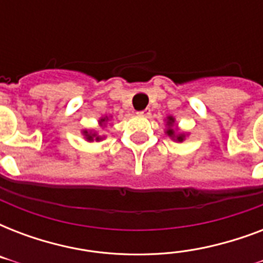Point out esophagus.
Listing matches in <instances>:
<instances>
[{
	"mask_svg": "<svg viewBox=\"0 0 263 263\" xmlns=\"http://www.w3.org/2000/svg\"><path fill=\"white\" fill-rule=\"evenodd\" d=\"M138 115L142 116V117H148L150 116V109H144V110L138 111Z\"/></svg>",
	"mask_w": 263,
	"mask_h": 263,
	"instance_id": "34e87169",
	"label": "esophagus"
}]
</instances>
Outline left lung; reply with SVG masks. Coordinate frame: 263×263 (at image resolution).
Masks as SVG:
<instances>
[{
    "mask_svg": "<svg viewBox=\"0 0 263 263\" xmlns=\"http://www.w3.org/2000/svg\"><path fill=\"white\" fill-rule=\"evenodd\" d=\"M173 124H175V119H173L172 116H169L168 121H166V125H168V128H166L165 134H166L169 138H172L173 140H176V142H183V140L185 139V134L176 131V128H173Z\"/></svg>",
    "mask_w": 263,
    "mask_h": 263,
    "instance_id": "1",
    "label": "left lung"
}]
</instances>
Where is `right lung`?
<instances>
[{
  "label": "right lung",
  "mask_w": 263,
  "mask_h": 263,
  "mask_svg": "<svg viewBox=\"0 0 263 263\" xmlns=\"http://www.w3.org/2000/svg\"><path fill=\"white\" fill-rule=\"evenodd\" d=\"M106 121H107V117H102V119L99 120V124H101V125H103V124L106 123ZM83 135H84V138H86V140H88V142H92V140H97V142H99V140L103 139L102 136L97 135V132L83 131Z\"/></svg>",
  "instance_id": "obj_1"
}]
</instances>
